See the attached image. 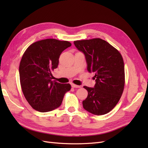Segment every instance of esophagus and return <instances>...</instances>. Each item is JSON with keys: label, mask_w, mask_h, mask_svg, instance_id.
I'll return each mask as SVG.
<instances>
[{"label": "esophagus", "mask_w": 148, "mask_h": 148, "mask_svg": "<svg viewBox=\"0 0 148 148\" xmlns=\"http://www.w3.org/2000/svg\"><path fill=\"white\" fill-rule=\"evenodd\" d=\"M71 87L75 88H79L81 86H78V85H77V84H71Z\"/></svg>", "instance_id": "34e87169"}]
</instances>
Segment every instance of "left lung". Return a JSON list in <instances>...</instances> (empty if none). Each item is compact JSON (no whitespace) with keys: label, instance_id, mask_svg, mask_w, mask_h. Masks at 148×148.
<instances>
[{"label":"left lung","instance_id":"obj_1","mask_svg":"<svg viewBox=\"0 0 148 148\" xmlns=\"http://www.w3.org/2000/svg\"><path fill=\"white\" fill-rule=\"evenodd\" d=\"M85 56L87 70L95 74L94 88L84 86L88 91L83 108L92 114L101 115L112 110L119 101L125 85L124 62L115 47L100 38L74 41Z\"/></svg>","mask_w":148,"mask_h":148}]
</instances>
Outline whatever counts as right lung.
I'll return each mask as SVG.
<instances>
[{
    "label": "right lung",
    "instance_id": "obj_1",
    "mask_svg": "<svg viewBox=\"0 0 148 148\" xmlns=\"http://www.w3.org/2000/svg\"><path fill=\"white\" fill-rule=\"evenodd\" d=\"M71 44L66 41L46 39L33 43L25 53L19 66L23 95L36 110L47 112L60 107L70 84L52 81V71L57 68L59 59Z\"/></svg>",
    "mask_w": 148,
    "mask_h": 148
}]
</instances>
